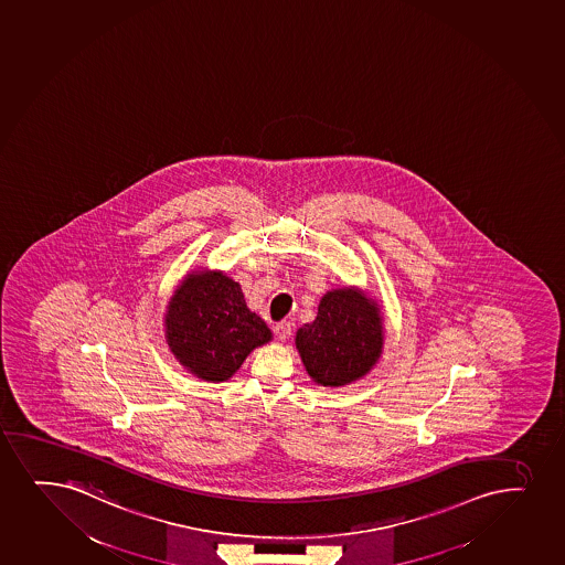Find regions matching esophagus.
Instances as JSON below:
<instances>
[{
    "mask_svg": "<svg viewBox=\"0 0 565 565\" xmlns=\"http://www.w3.org/2000/svg\"><path fill=\"white\" fill-rule=\"evenodd\" d=\"M273 331H275V335H277L280 341H286V339L290 338V333H292V322H290V320L277 322V324L273 326Z\"/></svg>",
    "mask_w": 565,
    "mask_h": 565,
    "instance_id": "1",
    "label": "esophagus"
}]
</instances>
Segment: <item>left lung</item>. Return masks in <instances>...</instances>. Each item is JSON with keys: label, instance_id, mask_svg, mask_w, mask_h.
<instances>
[{"label": "left lung", "instance_id": "left-lung-1", "mask_svg": "<svg viewBox=\"0 0 565 565\" xmlns=\"http://www.w3.org/2000/svg\"><path fill=\"white\" fill-rule=\"evenodd\" d=\"M307 373L322 386H343L365 375L383 352V318L354 288L326 294L315 322L296 333Z\"/></svg>", "mask_w": 565, "mask_h": 565}]
</instances>
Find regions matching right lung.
I'll return each mask as SVG.
<instances>
[{
	"label": "right lung",
	"mask_w": 565,
	"mask_h": 565,
	"mask_svg": "<svg viewBox=\"0 0 565 565\" xmlns=\"http://www.w3.org/2000/svg\"><path fill=\"white\" fill-rule=\"evenodd\" d=\"M166 338L184 367L203 381L222 383L253 349L271 339V330L248 309L239 282L202 271L190 275L169 301Z\"/></svg>",
	"instance_id": "right-lung-1"
}]
</instances>
